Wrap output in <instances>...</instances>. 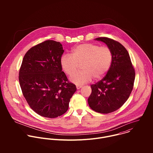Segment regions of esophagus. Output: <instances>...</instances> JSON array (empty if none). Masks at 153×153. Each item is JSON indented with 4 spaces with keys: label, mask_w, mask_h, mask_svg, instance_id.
<instances>
[{
    "label": "esophagus",
    "mask_w": 153,
    "mask_h": 153,
    "mask_svg": "<svg viewBox=\"0 0 153 153\" xmlns=\"http://www.w3.org/2000/svg\"><path fill=\"white\" fill-rule=\"evenodd\" d=\"M82 85H76V88H77V90L80 89V88H82Z\"/></svg>",
    "instance_id": "1"
}]
</instances>
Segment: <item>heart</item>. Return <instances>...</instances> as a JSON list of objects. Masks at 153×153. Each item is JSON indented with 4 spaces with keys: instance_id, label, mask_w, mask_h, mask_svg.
Instances as JSON below:
<instances>
[{
    "instance_id": "heart-1",
    "label": "heart",
    "mask_w": 153,
    "mask_h": 153,
    "mask_svg": "<svg viewBox=\"0 0 153 153\" xmlns=\"http://www.w3.org/2000/svg\"><path fill=\"white\" fill-rule=\"evenodd\" d=\"M112 59V52L108 47L86 43L74 47L71 54H63L60 63L63 71L69 76L81 64L82 70L70 78L72 83L79 85L90 82L93 77L96 80L102 77L110 69Z\"/></svg>"
}]
</instances>
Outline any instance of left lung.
<instances>
[{
    "mask_svg": "<svg viewBox=\"0 0 153 153\" xmlns=\"http://www.w3.org/2000/svg\"><path fill=\"white\" fill-rule=\"evenodd\" d=\"M101 41L112 52L113 59L106 76L91 85L92 92L88 99L90 107L96 112L108 114L116 111L129 98L135 79V71L128 52L119 42L107 37Z\"/></svg>",
    "mask_w": 153,
    "mask_h": 153,
    "instance_id": "obj_1",
    "label": "left lung"
}]
</instances>
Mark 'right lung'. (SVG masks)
Segmentation results:
<instances>
[{
  "label": "right lung",
  "instance_id": "add662e5",
  "mask_svg": "<svg viewBox=\"0 0 153 153\" xmlns=\"http://www.w3.org/2000/svg\"><path fill=\"white\" fill-rule=\"evenodd\" d=\"M63 52L60 42L46 40L30 49L22 63V91L31 108L41 116L55 118L66 113L76 91L60 66Z\"/></svg>",
  "mask_w": 153,
  "mask_h": 153
}]
</instances>
